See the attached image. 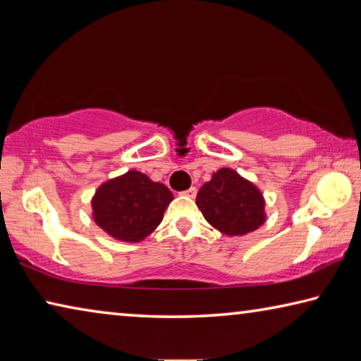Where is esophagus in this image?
Instances as JSON below:
<instances>
[{"mask_svg": "<svg viewBox=\"0 0 361 361\" xmlns=\"http://www.w3.org/2000/svg\"><path fill=\"white\" fill-rule=\"evenodd\" d=\"M183 195H186V197H191V199H194L195 195H197V189L195 188H189L188 191H185V192H181Z\"/></svg>", "mask_w": 361, "mask_h": 361, "instance_id": "1", "label": "esophagus"}]
</instances>
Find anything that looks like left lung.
<instances>
[{
	"label": "left lung",
	"instance_id": "8db88e82",
	"mask_svg": "<svg viewBox=\"0 0 361 361\" xmlns=\"http://www.w3.org/2000/svg\"><path fill=\"white\" fill-rule=\"evenodd\" d=\"M195 204L213 229L228 237H242L266 223V199L253 181L237 170L218 169L199 189Z\"/></svg>",
	"mask_w": 361,
	"mask_h": 361
}]
</instances>
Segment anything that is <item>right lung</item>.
<instances>
[{
  "instance_id": "right-lung-1",
  "label": "right lung",
  "mask_w": 361,
  "mask_h": 361,
  "mask_svg": "<svg viewBox=\"0 0 361 361\" xmlns=\"http://www.w3.org/2000/svg\"><path fill=\"white\" fill-rule=\"evenodd\" d=\"M173 194L164 183L152 181L138 170H129L103 181L90 205L100 229L119 242L138 243L156 231Z\"/></svg>"
}]
</instances>
